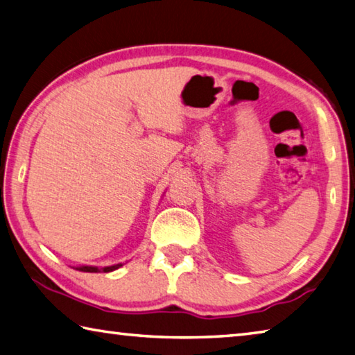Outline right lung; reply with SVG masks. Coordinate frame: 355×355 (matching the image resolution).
Listing matches in <instances>:
<instances>
[{"mask_svg":"<svg viewBox=\"0 0 355 355\" xmlns=\"http://www.w3.org/2000/svg\"><path fill=\"white\" fill-rule=\"evenodd\" d=\"M122 264H116V266H110V267H103V269H100L102 272H112L119 269V267ZM77 270H82V272H98L97 267H91V266H83V267H77Z\"/></svg>","mask_w":355,"mask_h":355,"instance_id":"obj_1","label":"right lung"}]
</instances>
